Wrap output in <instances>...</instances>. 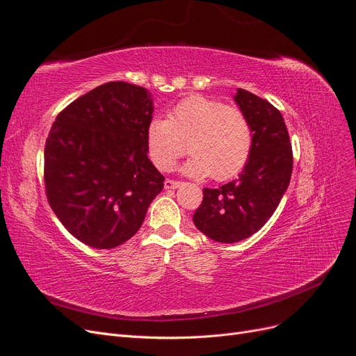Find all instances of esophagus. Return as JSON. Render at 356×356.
I'll return each mask as SVG.
<instances>
[{
  "instance_id": "esophagus-1",
  "label": "esophagus",
  "mask_w": 356,
  "mask_h": 356,
  "mask_svg": "<svg viewBox=\"0 0 356 356\" xmlns=\"http://www.w3.org/2000/svg\"><path fill=\"white\" fill-rule=\"evenodd\" d=\"M181 186H182L181 181H175V179H166V181H165V188H166V190H169V188L175 190V188H178V187H181Z\"/></svg>"
}]
</instances>
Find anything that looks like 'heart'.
<instances>
[{"label":"heart","mask_w":356,"mask_h":356,"mask_svg":"<svg viewBox=\"0 0 356 356\" xmlns=\"http://www.w3.org/2000/svg\"><path fill=\"white\" fill-rule=\"evenodd\" d=\"M145 145L161 172L174 168L188 149L193 156L184 166L186 174L225 181L238 175L250 160L252 129L236 106L191 95L172 106L168 118L148 123Z\"/></svg>","instance_id":"1"}]
</instances>
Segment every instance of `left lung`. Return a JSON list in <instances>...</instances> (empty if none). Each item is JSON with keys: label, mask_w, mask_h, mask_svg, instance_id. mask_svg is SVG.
<instances>
[{"label": "left lung", "mask_w": 356, "mask_h": 356, "mask_svg": "<svg viewBox=\"0 0 356 356\" xmlns=\"http://www.w3.org/2000/svg\"><path fill=\"white\" fill-rule=\"evenodd\" d=\"M234 101L252 129L250 160L238 179L203 188V200L193 215L203 234L222 243L243 241L260 230L276 211L293 174V148L281 111L243 89H238Z\"/></svg>", "instance_id": "1"}]
</instances>
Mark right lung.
I'll use <instances>...</instances> for the list:
<instances>
[{"label": "right lung", "instance_id": "obj_1", "mask_svg": "<svg viewBox=\"0 0 356 356\" xmlns=\"http://www.w3.org/2000/svg\"><path fill=\"white\" fill-rule=\"evenodd\" d=\"M152 120L149 93L126 81L101 84L58 114L44 148L46 196L80 242L111 250L143 225L165 181L147 156Z\"/></svg>", "mask_w": 356, "mask_h": 356}]
</instances>
